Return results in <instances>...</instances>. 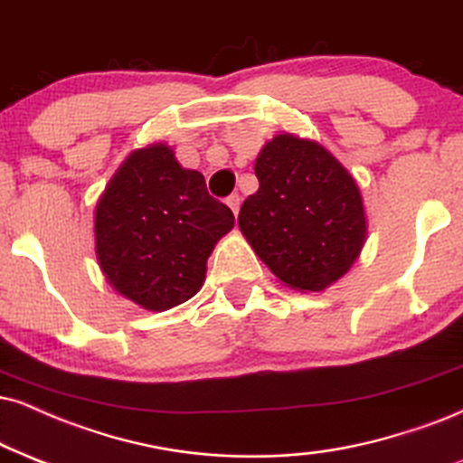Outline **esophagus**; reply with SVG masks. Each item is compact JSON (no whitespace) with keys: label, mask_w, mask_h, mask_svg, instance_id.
Returning <instances> with one entry per match:
<instances>
[{"label":"esophagus","mask_w":463,"mask_h":463,"mask_svg":"<svg viewBox=\"0 0 463 463\" xmlns=\"http://www.w3.org/2000/svg\"><path fill=\"white\" fill-rule=\"evenodd\" d=\"M241 202H242L241 195H230V197L225 199V203L230 205V210H232L233 214H238V210H241Z\"/></svg>","instance_id":"obj_1"}]
</instances>
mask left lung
<instances>
[{
    "label": "left lung",
    "mask_w": 463,
    "mask_h": 463,
    "mask_svg": "<svg viewBox=\"0 0 463 463\" xmlns=\"http://www.w3.org/2000/svg\"><path fill=\"white\" fill-rule=\"evenodd\" d=\"M258 193L238 225L277 279L300 292L339 281L367 238L363 195L350 171L313 139L277 135L255 161Z\"/></svg>",
    "instance_id": "8db88e82"
}]
</instances>
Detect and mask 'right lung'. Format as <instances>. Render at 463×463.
Here are the masks:
<instances>
[{
  "label": "right lung",
  "instance_id": "right-lung-1",
  "mask_svg": "<svg viewBox=\"0 0 463 463\" xmlns=\"http://www.w3.org/2000/svg\"><path fill=\"white\" fill-rule=\"evenodd\" d=\"M232 227L203 175L152 144L128 154L96 203V260L118 294L167 311L202 289L210 253Z\"/></svg>",
  "mask_w": 463,
  "mask_h": 463
}]
</instances>
